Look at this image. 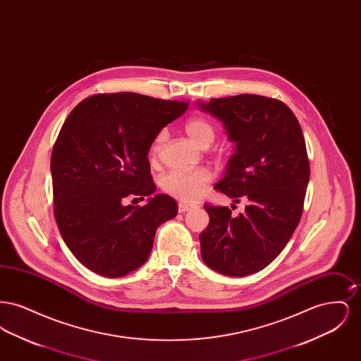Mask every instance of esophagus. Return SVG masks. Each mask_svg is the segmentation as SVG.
I'll return each instance as SVG.
<instances>
[{
    "instance_id": "obj_1",
    "label": "esophagus",
    "mask_w": 361,
    "mask_h": 361,
    "mask_svg": "<svg viewBox=\"0 0 361 361\" xmlns=\"http://www.w3.org/2000/svg\"><path fill=\"white\" fill-rule=\"evenodd\" d=\"M190 208H192V206L184 203V202H180V203H178V211H180V212H187Z\"/></svg>"
}]
</instances>
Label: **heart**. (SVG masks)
<instances>
[{
    "instance_id": "heart-1",
    "label": "heart",
    "mask_w": 361,
    "mask_h": 361,
    "mask_svg": "<svg viewBox=\"0 0 361 361\" xmlns=\"http://www.w3.org/2000/svg\"><path fill=\"white\" fill-rule=\"evenodd\" d=\"M185 133L200 147H208L215 137L214 126L200 116L190 118L185 123ZM165 139H166V131L162 130L161 133H158V135L153 140V152L159 150ZM209 180H211V176L204 169L172 171L161 178V187L166 193L173 195L181 200L193 202L200 196L202 190L208 184Z\"/></svg>"
}]
</instances>
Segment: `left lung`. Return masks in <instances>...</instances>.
Wrapping results in <instances>:
<instances>
[{"label": "left lung", "mask_w": 361, "mask_h": 361, "mask_svg": "<svg viewBox=\"0 0 361 361\" xmlns=\"http://www.w3.org/2000/svg\"><path fill=\"white\" fill-rule=\"evenodd\" d=\"M196 104L235 143L215 188L234 203L247 200L237 216L228 207L204 206L209 224L199 237L202 258L222 275L256 274L281 253L303 212L310 166L300 124L286 104L257 94Z\"/></svg>", "instance_id": "8db88e82"}]
</instances>
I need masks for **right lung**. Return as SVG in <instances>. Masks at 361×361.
Instances as JSON below:
<instances>
[{
	"mask_svg": "<svg viewBox=\"0 0 361 361\" xmlns=\"http://www.w3.org/2000/svg\"><path fill=\"white\" fill-rule=\"evenodd\" d=\"M187 108L130 92L94 94L63 123L51 154L54 215L70 252L92 272L137 271L157 228L177 215L169 195L149 196L157 187L147 155L158 133ZM127 195H149L148 204L124 207Z\"/></svg>",
	"mask_w": 361,
	"mask_h": 361,
	"instance_id": "add662e5",
	"label": "right lung"
}]
</instances>
